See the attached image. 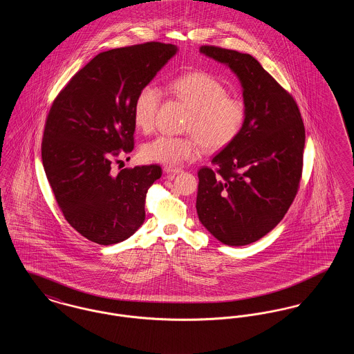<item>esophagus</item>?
<instances>
[{
	"instance_id": "esophagus-1",
	"label": "esophagus",
	"mask_w": 354,
	"mask_h": 354,
	"mask_svg": "<svg viewBox=\"0 0 354 354\" xmlns=\"http://www.w3.org/2000/svg\"><path fill=\"white\" fill-rule=\"evenodd\" d=\"M165 172L166 174H171V175H176V174H180V172H183L180 169H176V167H165Z\"/></svg>"
}]
</instances>
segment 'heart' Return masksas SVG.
I'll use <instances>...</instances> for the list:
<instances>
[{
  "mask_svg": "<svg viewBox=\"0 0 354 354\" xmlns=\"http://www.w3.org/2000/svg\"><path fill=\"white\" fill-rule=\"evenodd\" d=\"M171 91L189 109L185 123L188 136L162 135L142 149L145 159L165 166H180L195 160L203 149L216 151L236 139L245 120L244 103L228 97L225 86L204 71H192L176 78ZM162 102V91L155 84H145L136 94L133 117L136 129L150 133Z\"/></svg>",
  "mask_w": 354,
  "mask_h": 354,
  "instance_id": "obj_1",
  "label": "heart"
}]
</instances>
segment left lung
Returning a JSON list of instances; mask_svg holds the SVG:
<instances>
[{
    "instance_id": "obj_1",
    "label": "left lung",
    "mask_w": 354,
    "mask_h": 354,
    "mask_svg": "<svg viewBox=\"0 0 354 354\" xmlns=\"http://www.w3.org/2000/svg\"><path fill=\"white\" fill-rule=\"evenodd\" d=\"M201 53L227 65L243 87L245 120L235 140L199 169L196 211L227 245L270 232L293 202L303 172L305 129L293 97L252 55L216 46Z\"/></svg>"
}]
</instances>
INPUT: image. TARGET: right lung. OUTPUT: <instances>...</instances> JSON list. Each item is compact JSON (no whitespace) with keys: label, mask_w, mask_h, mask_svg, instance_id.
I'll use <instances>...</instances> for the list:
<instances>
[{"label":"right lung","mask_w":354,"mask_h":354,"mask_svg":"<svg viewBox=\"0 0 354 354\" xmlns=\"http://www.w3.org/2000/svg\"><path fill=\"white\" fill-rule=\"evenodd\" d=\"M171 44L146 42L103 51L81 68L51 104L42 163L68 224L86 239L117 244L143 224L156 165L111 172V160L134 149L136 94L176 54Z\"/></svg>","instance_id":"obj_1"}]
</instances>
